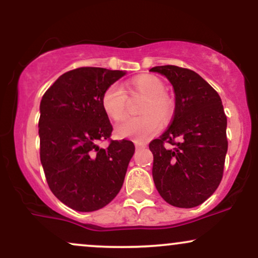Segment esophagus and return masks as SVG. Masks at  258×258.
I'll return each instance as SVG.
<instances>
[{
    "mask_svg": "<svg viewBox=\"0 0 258 258\" xmlns=\"http://www.w3.org/2000/svg\"><path fill=\"white\" fill-rule=\"evenodd\" d=\"M143 148H146L144 144H141V143H136V149L139 150V149H143Z\"/></svg>",
    "mask_w": 258,
    "mask_h": 258,
    "instance_id": "esophagus-1",
    "label": "esophagus"
}]
</instances>
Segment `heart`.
Listing matches in <instances>:
<instances>
[{
    "label": "heart",
    "instance_id": "heart-1",
    "mask_svg": "<svg viewBox=\"0 0 258 258\" xmlns=\"http://www.w3.org/2000/svg\"><path fill=\"white\" fill-rule=\"evenodd\" d=\"M122 89L130 94L137 93L144 97L139 109L142 116L120 121L115 126V136L146 141L156 135L161 128V120H168L173 112L172 99L164 93V82L155 75L142 74L125 82ZM123 91L119 86L111 85L103 93L102 108L109 119L119 121L125 116L126 94Z\"/></svg>",
    "mask_w": 258,
    "mask_h": 258
}]
</instances>
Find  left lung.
Instances as JSON below:
<instances>
[{"label":"left lung","instance_id":"1","mask_svg":"<svg viewBox=\"0 0 258 258\" xmlns=\"http://www.w3.org/2000/svg\"><path fill=\"white\" fill-rule=\"evenodd\" d=\"M150 72L164 75L174 92L172 122L149 144L154 183L170 205L199 206L215 193L223 176L228 141L221 97L193 70L162 65Z\"/></svg>","mask_w":258,"mask_h":258}]
</instances>
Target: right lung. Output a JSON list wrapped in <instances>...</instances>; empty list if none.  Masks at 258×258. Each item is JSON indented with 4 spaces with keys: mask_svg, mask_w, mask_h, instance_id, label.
Returning a JSON list of instances; mask_svg holds the SVG:
<instances>
[{
    "mask_svg": "<svg viewBox=\"0 0 258 258\" xmlns=\"http://www.w3.org/2000/svg\"><path fill=\"white\" fill-rule=\"evenodd\" d=\"M125 72L79 68L59 76L40 104V159L47 183L61 203L80 212L108 205L123 184L135 153L131 141L110 138L102 96Z\"/></svg>",
    "mask_w": 258,
    "mask_h": 258,
    "instance_id": "1",
    "label": "right lung"
}]
</instances>
